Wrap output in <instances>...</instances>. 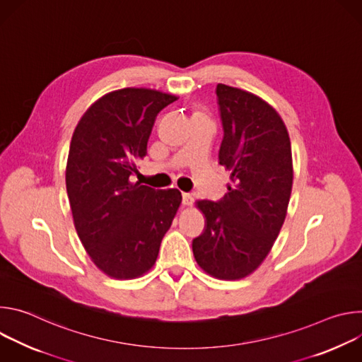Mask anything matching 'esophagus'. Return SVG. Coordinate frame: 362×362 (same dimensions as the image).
Returning a JSON list of instances; mask_svg holds the SVG:
<instances>
[{"instance_id":"esophagus-1","label":"esophagus","mask_w":362,"mask_h":362,"mask_svg":"<svg viewBox=\"0 0 362 362\" xmlns=\"http://www.w3.org/2000/svg\"><path fill=\"white\" fill-rule=\"evenodd\" d=\"M182 202H183V204H186V206H192V204L194 203V197H193L190 193H183V194H182Z\"/></svg>"}]
</instances>
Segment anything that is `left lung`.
Wrapping results in <instances>:
<instances>
[{
  "instance_id": "left-lung-1",
  "label": "left lung",
  "mask_w": 362,
  "mask_h": 362,
  "mask_svg": "<svg viewBox=\"0 0 362 362\" xmlns=\"http://www.w3.org/2000/svg\"><path fill=\"white\" fill-rule=\"evenodd\" d=\"M216 95L219 165L230 172V183L221 200L197 202L206 225L192 247L204 272L235 281L264 262L279 235L292 190V151L281 116L267 101L225 84Z\"/></svg>"
}]
</instances>
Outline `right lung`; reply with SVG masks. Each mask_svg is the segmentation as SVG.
<instances>
[{
	"mask_svg": "<svg viewBox=\"0 0 362 362\" xmlns=\"http://www.w3.org/2000/svg\"><path fill=\"white\" fill-rule=\"evenodd\" d=\"M177 97L122 88L98 98L70 143L66 186L77 235L94 265L116 279L146 274L179 209L177 189L133 182L158 115Z\"/></svg>",
	"mask_w": 362,
	"mask_h": 362,
	"instance_id": "obj_1",
	"label": "right lung"
}]
</instances>
